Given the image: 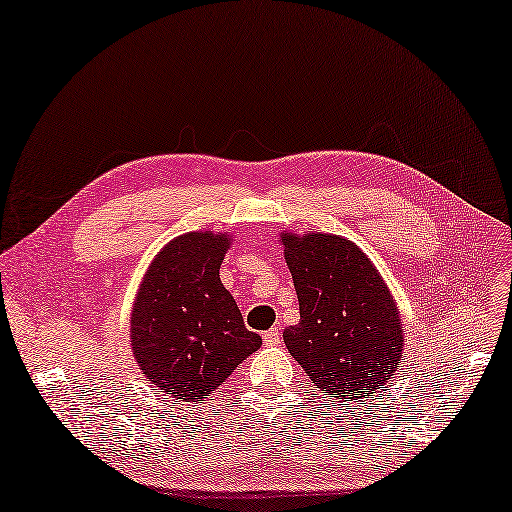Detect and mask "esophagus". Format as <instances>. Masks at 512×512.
Returning <instances> with one entry per match:
<instances>
[{
  "mask_svg": "<svg viewBox=\"0 0 512 512\" xmlns=\"http://www.w3.org/2000/svg\"><path fill=\"white\" fill-rule=\"evenodd\" d=\"M263 341H265V345H280V341H282V332H280V328H271V330H267L265 334H263Z\"/></svg>",
  "mask_w": 512,
  "mask_h": 512,
  "instance_id": "esophagus-1",
  "label": "esophagus"
}]
</instances>
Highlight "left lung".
<instances>
[{
    "label": "left lung",
    "instance_id": "8db88e82",
    "mask_svg": "<svg viewBox=\"0 0 512 512\" xmlns=\"http://www.w3.org/2000/svg\"><path fill=\"white\" fill-rule=\"evenodd\" d=\"M282 245L299 302V323L284 330L286 350L336 400L378 393L404 345L378 269L343 236L282 234Z\"/></svg>",
    "mask_w": 512,
    "mask_h": 512
}]
</instances>
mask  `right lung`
I'll return each instance as SVG.
<instances>
[{"instance_id":"add662e5","label":"right lung","mask_w":512,"mask_h":512,"mask_svg":"<svg viewBox=\"0 0 512 512\" xmlns=\"http://www.w3.org/2000/svg\"><path fill=\"white\" fill-rule=\"evenodd\" d=\"M226 249L223 234L178 236L154 258L134 302L136 363L173 400L204 402L263 343L219 280Z\"/></svg>"}]
</instances>
